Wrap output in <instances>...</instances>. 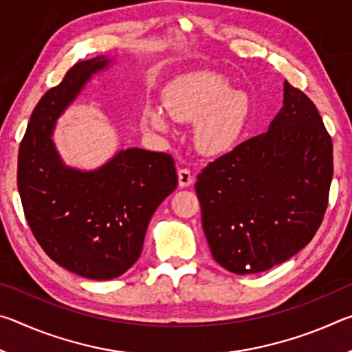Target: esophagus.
<instances>
[{"instance_id":"esophagus-1","label":"esophagus","mask_w":352,"mask_h":352,"mask_svg":"<svg viewBox=\"0 0 352 352\" xmlns=\"http://www.w3.org/2000/svg\"><path fill=\"white\" fill-rule=\"evenodd\" d=\"M178 184L180 188H188L192 184V175L189 169H178Z\"/></svg>"}]
</instances>
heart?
Listing matches in <instances>:
<instances>
[{
	"label": "heart",
	"instance_id": "heart-1",
	"mask_svg": "<svg viewBox=\"0 0 352 352\" xmlns=\"http://www.w3.org/2000/svg\"><path fill=\"white\" fill-rule=\"evenodd\" d=\"M163 105L178 122L194 124V142L205 155L228 152L245 129L250 100L231 90L228 77L216 71H195L175 77L163 91ZM168 115L153 104L142 109V124L152 132L170 133Z\"/></svg>",
	"mask_w": 352,
	"mask_h": 352
}]
</instances>
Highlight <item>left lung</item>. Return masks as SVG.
<instances>
[{
    "instance_id": "left-lung-1",
    "label": "left lung",
    "mask_w": 352,
    "mask_h": 352,
    "mask_svg": "<svg viewBox=\"0 0 352 352\" xmlns=\"http://www.w3.org/2000/svg\"><path fill=\"white\" fill-rule=\"evenodd\" d=\"M332 172V141L317 107L285 80L283 107L269 130L197 175L212 258L236 275L290 259L320 228Z\"/></svg>"
}]
</instances>
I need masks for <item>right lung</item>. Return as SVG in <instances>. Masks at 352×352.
<instances>
[{"label":"right lung","instance_id":"obj_1","mask_svg":"<svg viewBox=\"0 0 352 352\" xmlns=\"http://www.w3.org/2000/svg\"><path fill=\"white\" fill-rule=\"evenodd\" d=\"M96 56L71 68L29 119L19 151V192L32 234L50 258L76 275L105 281L138 261L147 225L177 188L170 155L130 147L85 170L65 164L52 141L57 119L94 74L113 65Z\"/></svg>","mask_w":352,"mask_h":352}]
</instances>
